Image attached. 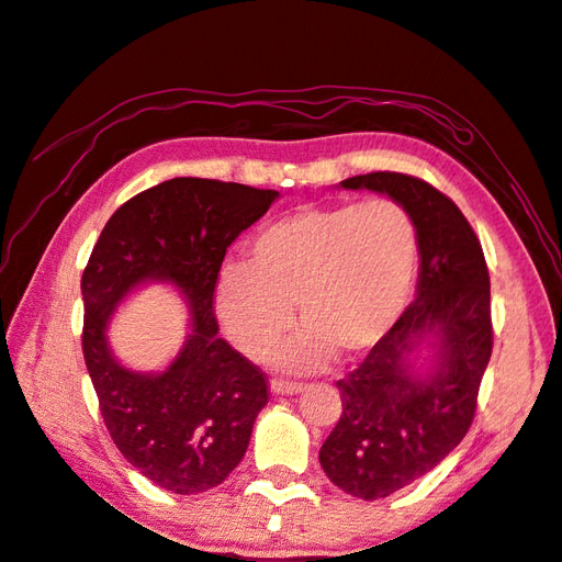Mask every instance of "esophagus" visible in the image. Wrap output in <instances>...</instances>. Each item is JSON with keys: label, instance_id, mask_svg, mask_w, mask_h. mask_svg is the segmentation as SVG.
<instances>
[{"label": "esophagus", "instance_id": "esophagus-1", "mask_svg": "<svg viewBox=\"0 0 562 562\" xmlns=\"http://www.w3.org/2000/svg\"><path fill=\"white\" fill-rule=\"evenodd\" d=\"M271 391L277 396H295L301 394L303 386L301 384H293V381H281V379H273L271 381Z\"/></svg>", "mask_w": 562, "mask_h": 562}]
</instances>
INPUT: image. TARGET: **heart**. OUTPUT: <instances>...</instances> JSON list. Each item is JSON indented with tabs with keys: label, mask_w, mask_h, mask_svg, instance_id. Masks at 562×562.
Segmentation results:
<instances>
[{
	"label": "heart",
	"mask_w": 562,
	"mask_h": 562,
	"mask_svg": "<svg viewBox=\"0 0 562 562\" xmlns=\"http://www.w3.org/2000/svg\"><path fill=\"white\" fill-rule=\"evenodd\" d=\"M420 257L418 227L389 198L308 205L251 237L247 263L217 273L215 313L239 352L267 362L293 327L305 330L279 355L293 372H315L340 355L362 359L408 305Z\"/></svg>",
	"instance_id": "heart-1"
}]
</instances>
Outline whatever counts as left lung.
Instances as JSON below:
<instances>
[{
    "mask_svg": "<svg viewBox=\"0 0 562 562\" xmlns=\"http://www.w3.org/2000/svg\"><path fill=\"white\" fill-rule=\"evenodd\" d=\"M340 186L406 207L420 241L416 299L337 381L342 416L321 448L327 480L374 502L420 480L468 436L492 357L490 271L470 222L430 183L376 171Z\"/></svg>",
    "mask_w": 562,
    "mask_h": 562,
    "instance_id": "1",
    "label": "left lung"
}]
</instances>
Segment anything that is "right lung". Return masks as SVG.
I'll list each match as a JSON object with an SVG mask.
<instances>
[{
  "instance_id": "add662e5",
  "label": "right lung",
  "mask_w": 562,
  "mask_h": 562,
  "mask_svg": "<svg viewBox=\"0 0 562 562\" xmlns=\"http://www.w3.org/2000/svg\"><path fill=\"white\" fill-rule=\"evenodd\" d=\"M277 190L173 178L116 210L82 273V355L114 446L146 480L173 494L222 484L245 458L269 404L267 376L217 337L215 281L227 247L267 215ZM146 282L182 293L191 333L164 373H136L113 357L106 325Z\"/></svg>"
}]
</instances>
